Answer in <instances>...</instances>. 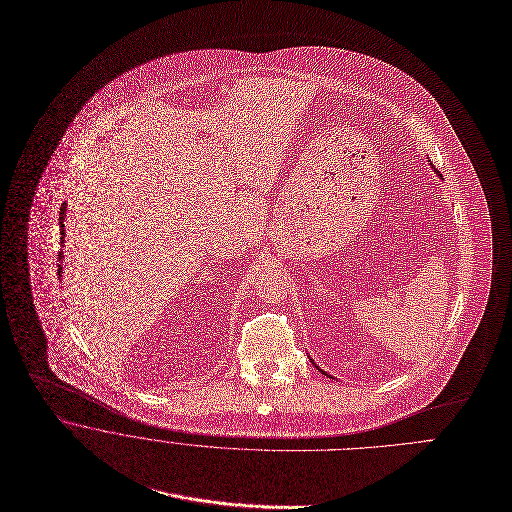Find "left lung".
I'll list each match as a JSON object with an SVG mask.
<instances>
[{
	"label": "left lung",
	"mask_w": 512,
	"mask_h": 512,
	"mask_svg": "<svg viewBox=\"0 0 512 512\" xmlns=\"http://www.w3.org/2000/svg\"><path fill=\"white\" fill-rule=\"evenodd\" d=\"M322 374H324V372H322Z\"/></svg>",
	"instance_id": "1"
}]
</instances>
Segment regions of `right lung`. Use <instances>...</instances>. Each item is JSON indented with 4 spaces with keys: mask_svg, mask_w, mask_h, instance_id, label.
I'll return each instance as SVG.
<instances>
[{
    "mask_svg": "<svg viewBox=\"0 0 512 512\" xmlns=\"http://www.w3.org/2000/svg\"><path fill=\"white\" fill-rule=\"evenodd\" d=\"M65 211H67V204L61 205V243L65 241V225H63V217H65ZM59 257H63V253H59ZM61 271H63V267L59 265V277H61Z\"/></svg>",
    "mask_w": 512,
    "mask_h": 512,
    "instance_id": "obj_1",
    "label": "right lung"
}]
</instances>
